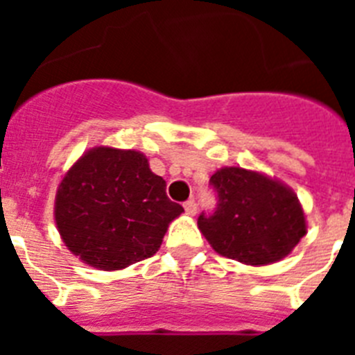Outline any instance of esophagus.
Here are the masks:
<instances>
[{
  "label": "esophagus",
  "instance_id": "esophagus-1",
  "mask_svg": "<svg viewBox=\"0 0 355 355\" xmlns=\"http://www.w3.org/2000/svg\"><path fill=\"white\" fill-rule=\"evenodd\" d=\"M184 209H187L188 215H196V213H197L196 200H193V199H188L187 202H184Z\"/></svg>",
  "mask_w": 355,
  "mask_h": 355
}]
</instances>
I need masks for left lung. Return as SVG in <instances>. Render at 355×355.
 Listing matches in <instances>:
<instances>
[{
  "label": "left lung",
  "instance_id": "obj_1",
  "mask_svg": "<svg viewBox=\"0 0 355 355\" xmlns=\"http://www.w3.org/2000/svg\"><path fill=\"white\" fill-rule=\"evenodd\" d=\"M216 209L197 218L200 233L225 258L245 265L281 261L306 236L307 225L297 193L268 175L224 167L209 180Z\"/></svg>",
  "mask_w": 355,
  "mask_h": 355
}]
</instances>
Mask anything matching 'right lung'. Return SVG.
Masks as SVG:
<instances>
[{
	"mask_svg": "<svg viewBox=\"0 0 355 355\" xmlns=\"http://www.w3.org/2000/svg\"><path fill=\"white\" fill-rule=\"evenodd\" d=\"M139 150L94 147L58 184L55 220L74 256L99 270H121L150 258L183 206Z\"/></svg>",
	"mask_w": 355,
	"mask_h": 355,
	"instance_id": "add662e5",
	"label": "right lung"
}]
</instances>
